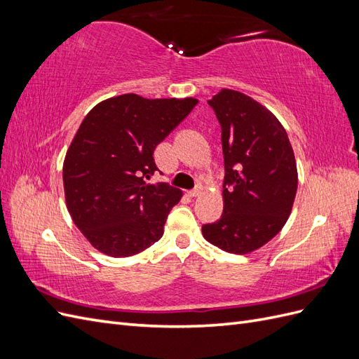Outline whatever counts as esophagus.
I'll return each mask as SVG.
<instances>
[{"mask_svg":"<svg viewBox=\"0 0 359 359\" xmlns=\"http://www.w3.org/2000/svg\"><path fill=\"white\" fill-rule=\"evenodd\" d=\"M202 186H198L196 189H193V190H190L189 191V196H191V198H196V196H199V194L202 193Z\"/></svg>","mask_w":359,"mask_h":359,"instance_id":"1","label":"esophagus"}]
</instances>
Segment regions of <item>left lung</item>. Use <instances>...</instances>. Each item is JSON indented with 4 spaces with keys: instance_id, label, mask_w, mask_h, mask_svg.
<instances>
[{
    "instance_id": "8db88e82",
    "label": "left lung",
    "mask_w": 359,
    "mask_h": 359,
    "mask_svg": "<svg viewBox=\"0 0 359 359\" xmlns=\"http://www.w3.org/2000/svg\"><path fill=\"white\" fill-rule=\"evenodd\" d=\"M208 104L222 126V219L202 226L208 243L233 255L265 245L289 219L298 172L285 127L265 106L223 88Z\"/></svg>"
}]
</instances>
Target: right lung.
I'll return each instance as SVG.
<instances>
[{
    "instance_id": "1",
    "label": "right lung",
    "mask_w": 359,
    "mask_h": 359,
    "mask_svg": "<svg viewBox=\"0 0 359 359\" xmlns=\"http://www.w3.org/2000/svg\"><path fill=\"white\" fill-rule=\"evenodd\" d=\"M196 104L193 97L123 94L83 118L64 158V194L74 224L99 252L133 256L163 236L182 191L151 182L154 149Z\"/></svg>"
}]
</instances>
